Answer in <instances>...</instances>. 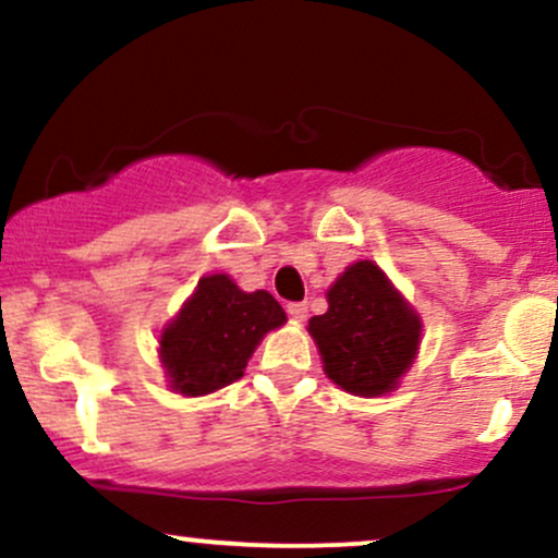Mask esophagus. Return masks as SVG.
<instances>
[{"label":"esophagus","mask_w":558,"mask_h":558,"mask_svg":"<svg viewBox=\"0 0 558 558\" xmlns=\"http://www.w3.org/2000/svg\"><path fill=\"white\" fill-rule=\"evenodd\" d=\"M288 315H291V319H296V323H304L306 315H310V306H306V301H291L288 304Z\"/></svg>","instance_id":"1"}]
</instances>
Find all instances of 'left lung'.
I'll return each instance as SVG.
<instances>
[{
    "label": "left lung",
    "mask_w": 558,
    "mask_h": 558,
    "mask_svg": "<svg viewBox=\"0 0 558 558\" xmlns=\"http://www.w3.org/2000/svg\"><path fill=\"white\" fill-rule=\"evenodd\" d=\"M325 375L354 396L390 393L412 367L422 323L375 262L362 259L328 291V312L310 319Z\"/></svg>",
    "instance_id": "8db88e82"
}]
</instances>
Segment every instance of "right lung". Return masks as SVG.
<instances>
[{"label":"right lung","instance_id":"add662e5","mask_svg":"<svg viewBox=\"0 0 558 558\" xmlns=\"http://www.w3.org/2000/svg\"><path fill=\"white\" fill-rule=\"evenodd\" d=\"M286 323L267 291H241L228 275H207L159 336V360L170 388L204 396L239 380L265 332Z\"/></svg>","mask_w":558,"mask_h":558}]
</instances>
